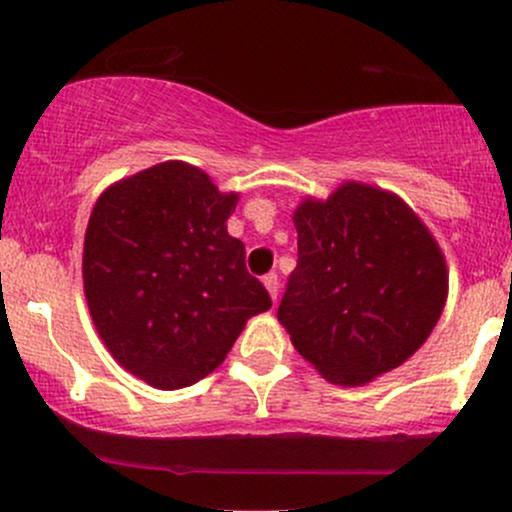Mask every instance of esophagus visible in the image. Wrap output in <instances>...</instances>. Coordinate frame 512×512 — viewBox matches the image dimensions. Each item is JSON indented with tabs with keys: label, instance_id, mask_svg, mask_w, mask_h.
<instances>
[{
	"label": "esophagus",
	"instance_id": "esophagus-1",
	"mask_svg": "<svg viewBox=\"0 0 512 512\" xmlns=\"http://www.w3.org/2000/svg\"><path fill=\"white\" fill-rule=\"evenodd\" d=\"M264 289H267L269 296H272V301H276V296H279V279H276V274H267L262 279Z\"/></svg>",
	"mask_w": 512,
	"mask_h": 512
}]
</instances>
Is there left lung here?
I'll list each match as a JSON object with an SVG mask.
<instances>
[{"label":"left lung","mask_w":512,"mask_h":512,"mask_svg":"<svg viewBox=\"0 0 512 512\" xmlns=\"http://www.w3.org/2000/svg\"><path fill=\"white\" fill-rule=\"evenodd\" d=\"M298 264L279 305L291 344L334 385L358 387L402 366L448 301V264L395 192L346 180L293 211Z\"/></svg>","instance_id":"obj_1"}]
</instances>
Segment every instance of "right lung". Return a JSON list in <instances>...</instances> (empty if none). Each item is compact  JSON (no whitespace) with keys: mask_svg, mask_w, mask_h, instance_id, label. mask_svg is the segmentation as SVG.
<instances>
[{"mask_svg":"<svg viewBox=\"0 0 512 512\" xmlns=\"http://www.w3.org/2000/svg\"><path fill=\"white\" fill-rule=\"evenodd\" d=\"M238 192L166 161L113 182L84 238V293L105 349L158 390L221 366L245 322L272 308L226 221Z\"/></svg>","mask_w":512,"mask_h":512,"instance_id":"right-lung-1","label":"right lung"}]
</instances>
